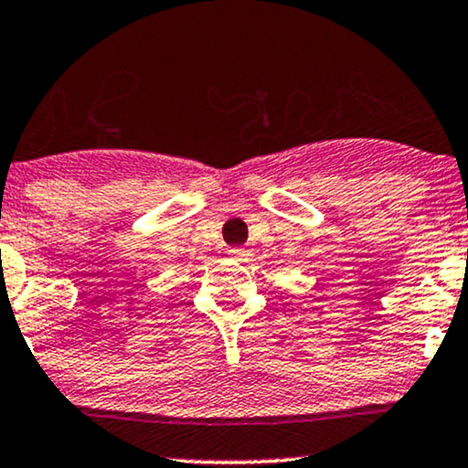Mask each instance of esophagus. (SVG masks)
I'll use <instances>...</instances> for the list:
<instances>
[{
  "instance_id": "34e87169",
  "label": "esophagus",
  "mask_w": 468,
  "mask_h": 468,
  "mask_svg": "<svg viewBox=\"0 0 468 468\" xmlns=\"http://www.w3.org/2000/svg\"><path fill=\"white\" fill-rule=\"evenodd\" d=\"M229 255L235 259H241L249 255V249H244V246H233V249H229Z\"/></svg>"
}]
</instances>
